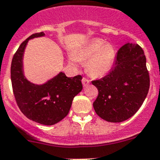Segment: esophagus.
<instances>
[{
	"mask_svg": "<svg viewBox=\"0 0 160 160\" xmlns=\"http://www.w3.org/2000/svg\"><path fill=\"white\" fill-rule=\"evenodd\" d=\"M82 85H83V87H87V85L90 83V81H89L88 79L87 78H83L82 80Z\"/></svg>",
	"mask_w": 160,
	"mask_h": 160,
	"instance_id": "esophagus-1",
	"label": "esophagus"
}]
</instances>
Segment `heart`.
<instances>
[{"instance_id":"b5f03b06","label":"heart","mask_w":160,"mask_h":160,"mask_svg":"<svg viewBox=\"0 0 160 160\" xmlns=\"http://www.w3.org/2000/svg\"><path fill=\"white\" fill-rule=\"evenodd\" d=\"M116 59V49L111 43L92 38L75 49L70 58L71 63L87 62V72L93 78H101L111 71Z\"/></svg>"}]
</instances>
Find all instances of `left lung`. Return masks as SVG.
Listing matches in <instances>:
<instances>
[{
	"mask_svg": "<svg viewBox=\"0 0 160 160\" xmlns=\"http://www.w3.org/2000/svg\"><path fill=\"white\" fill-rule=\"evenodd\" d=\"M98 95L93 103L96 114L111 122H121L140 108L150 87L146 57L140 46L128 43L117 53L109 74L93 81Z\"/></svg>",
	"mask_w": 160,
	"mask_h": 160,
	"instance_id": "1",
	"label": "left lung"
}]
</instances>
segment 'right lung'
<instances>
[{
  "mask_svg": "<svg viewBox=\"0 0 160 160\" xmlns=\"http://www.w3.org/2000/svg\"><path fill=\"white\" fill-rule=\"evenodd\" d=\"M44 36L43 32L34 33L21 44L12 58L11 82L21 111L34 122L50 126L67 115L73 98L82 90V78L81 75L68 78L60 72L43 84H35L26 78L23 59L28 42Z\"/></svg>",
  "mask_w": 160,
  "mask_h": 160,
  "instance_id": "1",
  "label": "right lung"
}]
</instances>
